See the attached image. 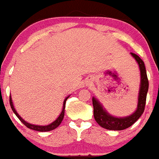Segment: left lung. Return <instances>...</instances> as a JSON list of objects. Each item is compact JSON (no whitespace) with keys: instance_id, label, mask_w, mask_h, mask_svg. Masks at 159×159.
<instances>
[{"instance_id":"1","label":"left lung","mask_w":159,"mask_h":159,"mask_svg":"<svg viewBox=\"0 0 159 159\" xmlns=\"http://www.w3.org/2000/svg\"><path fill=\"white\" fill-rule=\"evenodd\" d=\"M132 57L138 63L140 70V82L139 92H138V105L137 109L131 115L126 117H115L109 114L100 103V102L96 97H93V115L96 121L102 128L111 131H121L131 127L134 124L139 117L142 115L145 106L146 97L148 90V80L147 73H146L144 63L141 58L136 54L131 52Z\"/></svg>"}]
</instances>
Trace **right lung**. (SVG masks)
<instances>
[{
    "mask_svg": "<svg viewBox=\"0 0 159 159\" xmlns=\"http://www.w3.org/2000/svg\"><path fill=\"white\" fill-rule=\"evenodd\" d=\"M70 97V95H69L68 97H66L65 100H64L63 105H62V112L60 113V114H59V117H57V119L48 125H32V124L28 123V122H27L26 120H25L24 119H23L22 117H21V116L18 114V112H17L16 110H15V107H14V104H13V102H12L11 96H10V104H11V107L12 111H13V112L15 113V115L18 117V119H19V120H21V121L25 125L27 128H28L29 129L34 130V131H41V132H45V131H52V130L56 129V128H57L59 125H60L61 122L62 121V120H63V117H64V113H65L66 101V100Z\"/></svg>",
    "mask_w": 159,
    "mask_h": 159,
    "instance_id": "obj_1",
    "label": "right lung"
}]
</instances>
